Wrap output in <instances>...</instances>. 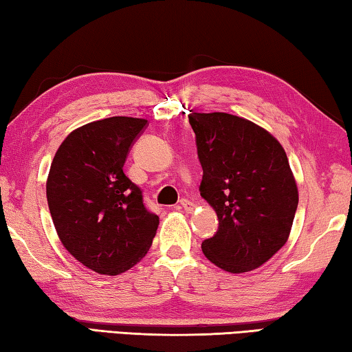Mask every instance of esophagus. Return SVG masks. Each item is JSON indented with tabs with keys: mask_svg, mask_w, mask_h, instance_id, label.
<instances>
[{
	"mask_svg": "<svg viewBox=\"0 0 352 352\" xmlns=\"http://www.w3.org/2000/svg\"><path fill=\"white\" fill-rule=\"evenodd\" d=\"M180 206L183 208L184 211H192L194 210V204L188 199H182L180 200Z\"/></svg>",
	"mask_w": 352,
	"mask_h": 352,
	"instance_id": "34e87169",
	"label": "esophagus"
}]
</instances>
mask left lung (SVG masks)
<instances>
[{"instance_id":"obj_1","label":"left lung","mask_w":352,"mask_h":352,"mask_svg":"<svg viewBox=\"0 0 352 352\" xmlns=\"http://www.w3.org/2000/svg\"><path fill=\"white\" fill-rule=\"evenodd\" d=\"M200 195L217 212L216 234L201 242L212 264L231 273L258 269L281 248L298 208L283 146L259 126L228 113H190Z\"/></svg>"}]
</instances>
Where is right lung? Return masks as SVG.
I'll list each match as a JSON object with an SVG mask.
<instances>
[{
  "label": "right lung",
  "instance_id": "right-lung-1",
  "mask_svg": "<svg viewBox=\"0 0 352 352\" xmlns=\"http://www.w3.org/2000/svg\"><path fill=\"white\" fill-rule=\"evenodd\" d=\"M146 119L113 116L71 132L52 160L47 206L63 247L100 275L129 270L147 250L158 216L147 210L124 163Z\"/></svg>",
  "mask_w": 352,
  "mask_h": 352
}]
</instances>
